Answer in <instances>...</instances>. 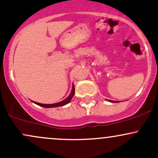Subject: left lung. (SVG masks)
I'll return each mask as SVG.
<instances>
[{"label": "left lung", "mask_w": 158, "mask_h": 158, "mask_svg": "<svg viewBox=\"0 0 158 158\" xmlns=\"http://www.w3.org/2000/svg\"><path fill=\"white\" fill-rule=\"evenodd\" d=\"M107 100L110 102H119V101H113V100H109V99H107Z\"/></svg>", "instance_id": "obj_1"}]
</instances>
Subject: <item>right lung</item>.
I'll return each mask as SVG.
<instances>
[{
    "instance_id": "1",
    "label": "right lung",
    "mask_w": 158,
    "mask_h": 158,
    "mask_svg": "<svg viewBox=\"0 0 158 158\" xmlns=\"http://www.w3.org/2000/svg\"><path fill=\"white\" fill-rule=\"evenodd\" d=\"M74 94H75V88L74 86L73 87V89H72L71 93H70V95L68 96V97L67 99H65L64 100L61 101L60 102L58 103H54V104H41V103H39V102H35L36 105L38 106L43 107V108H56V107H61V106H64L65 105L68 104L69 102L71 101L72 98L73 97Z\"/></svg>"
}]
</instances>
